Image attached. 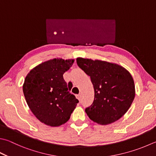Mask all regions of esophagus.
<instances>
[{"instance_id":"obj_1","label":"esophagus","mask_w":156,"mask_h":156,"mask_svg":"<svg viewBox=\"0 0 156 156\" xmlns=\"http://www.w3.org/2000/svg\"><path fill=\"white\" fill-rule=\"evenodd\" d=\"M76 98H77L79 100V101H80V99H81V94H79L76 95Z\"/></svg>"}]
</instances>
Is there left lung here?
Returning <instances> with one entry per match:
<instances>
[{
  "mask_svg": "<svg viewBox=\"0 0 156 156\" xmlns=\"http://www.w3.org/2000/svg\"><path fill=\"white\" fill-rule=\"evenodd\" d=\"M77 63L90 76L94 90L93 103L85 110L89 118L107 125L124 115L135 97L130 72L119 64L101 60L77 58Z\"/></svg>",
  "mask_w": 156,
  "mask_h": 156,
  "instance_id": "1",
  "label": "left lung"
}]
</instances>
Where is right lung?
I'll use <instances>...</instances> for the list:
<instances>
[{
	"label": "right lung",
	"instance_id": "obj_1",
	"mask_svg": "<svg viewBox=\"0 0 156 156\" xmlns=\"http://www.w3.org/2000/svg\"><path fill=\"white\" fill-rule=\"evenodd\" d=\"M74 59L53 58L30 70L23 84L26 102L41 122L51 127L69 121L79 102L68 90L63 74Z\"/></svg>",
	"mask_w": 156,
	"mask_h": 156
}]
</instances>
